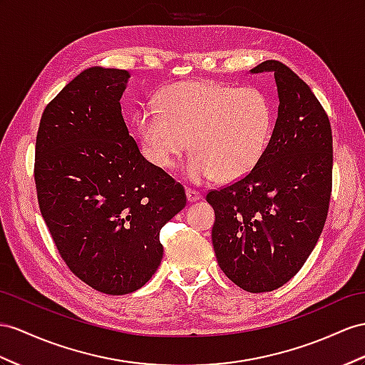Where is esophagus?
Instances as JSON below:
<instances>
[{
    "instance_id": "esophagus-1",
    "label": "esophagus",
    "mask_w": 365,
    "mask_h": 365,
    "mask_svg": "<svg viewBox=\"0 0 365 365\" xmlns=\"http://www.w3.org/2000/svg\"><path fill=\"white\" fill-rule=\"evenodd\" d=\"M200 197H202V194L199 191L191 190V188L186 190V199H188V202H197Z\"/></svg>"
}]
</instances>
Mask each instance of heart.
I'll list each match as a JSON object with an SVG mask.
<instances>
[{"mask_svg":"<svg viewBox=\"0 0 365 365\" xmlns=\"http://www.w3.org/2000/svg\"><path fill=\"white\" fill-rule=\"evenodd\" d=\"M272 128L264 92L217 81L175 83L163 92L160 109L149 108L138 118L145 153L162 170H173L190 142L185 174L194 183L248 174L262 158Z\"/></svg>","mask_w":365,"mask_h":365,"instance_id":"obj_1","label":"heart"}]
</instances>
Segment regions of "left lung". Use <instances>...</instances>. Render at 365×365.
I'll return each instance as SVG.
<instances>
[{
    "label": "left lung",
    "mask_w": 365,
    "mask_h": 365,
    "mask_svg": "<svg viewBox=\"0 0 365 365\" xmlns=\"http://www.w3.org/2000/svg\"><path fill=\"white\" fill-rule=\"evenodd\" d=\"M251 73H274L279 108L259 163L225 188L210 191L216 212L212 247L230 280L250 293L282 287L305 264L329 212L333 138L310 86L276 60Z\"/></svg>",
    "instance_id": "1"
}]
</instances>
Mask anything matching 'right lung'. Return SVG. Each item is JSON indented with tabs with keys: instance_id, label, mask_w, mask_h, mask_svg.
I'll return each instance as SVG.
<instances>
[{
	"instance_id": "1",
	"label": "right lung",
	"mask_w": 365,
	"mask_h": 365,
	"mask_svg": "<svg viewBox=\"0 0 365 365\" xmlns=\"http://www.w3.org/2000/svg\"><path fill=\"white\" fill-rule=\"evenodd\" d=\"M129 72L85 69L46 106L35 145L41 216L71 272L97 292L142 288L163 257L160 230L183 186L140 154L121 115Z\"/></svg>"
}]
</instances>
